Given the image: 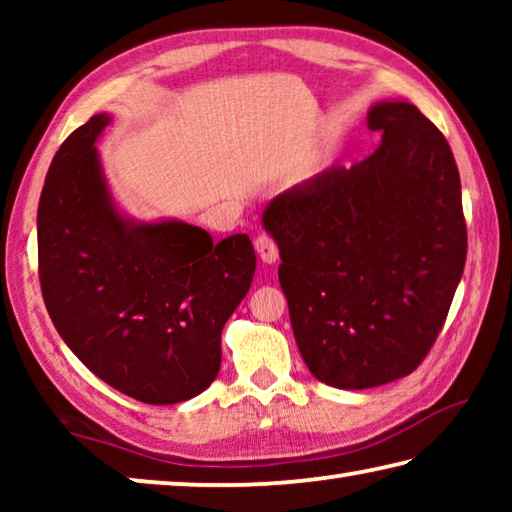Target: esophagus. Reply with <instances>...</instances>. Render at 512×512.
Wrapping results in <instances>:
<instances>
[{
    "label": "esophagus",
    "mask_w": 512,
    "mask_h": 512,
    "mask_svg": "<svg viewBox=\"0 0 512 512\" xmlns=\"http://www.w3.org/2000/svg\"><path fill=\"white\" fill-rule=\"evenodd\" d=\"M255 250H257V255L262 257L264 264H275L277 257H280L277 244L273 241V237H268V235H259L255 239Z\"/></svg>",
    "instance_id": "34e87169"
}]
</instances>
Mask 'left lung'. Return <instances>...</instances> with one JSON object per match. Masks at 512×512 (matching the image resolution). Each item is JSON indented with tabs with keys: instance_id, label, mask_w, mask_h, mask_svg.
Instances as JSON below:
<instances>
[{
	"instance_id": "1",
	"label": "left lung",
	"mask_w": 512,
	"mask_h": 512,
	"mask_svg": "<svg viewBox=\"0 0 512 512\" xmlns=\"http://www.w3.org/2000/svg\"><path fill=\"white\" fill-rule=\"evenodd\" d=\"M381 144L275 196L262 216L280 248L298 350L327 386L361 391L411 375L445 325L467 255L452 149L406 101L368 112Z\"/></svg>"
}]
</instances>
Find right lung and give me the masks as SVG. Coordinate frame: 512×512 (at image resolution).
Here are the masks:
<instances>
[{"instance_id": "obj_1", "label": "right lung", "mask_w": 512, "mask_h": 512, "mask_svg": "<svg viewBox=\"0 0 512 512\" xmlns=\"http://www.w3.org/2000/svg\"><path fill=\"white\" fill-rule=\"evenodd\" d=\"M90 117L51 160L38 205V275L51 320L94 375L144 404H176L219 375L221 332L250 289L248 235L214 244L185 221L124 219Z\"/></svg>"}]
</instances>
